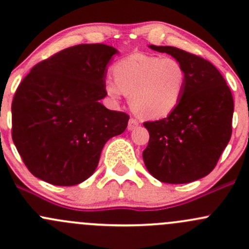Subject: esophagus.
Returning <instances> with one entry per match:
<instances>
[{"instance_id":"esophagus-1","label":"esophagus","mask_w":249,"mask_h":249,"mask_svg":"<svg viewBox=\"0 0 249 249\" xmlns=\"http://www.w3.org/2000/svg\"><path fill=\"white\" fill-rule=\"evenodd\" d=\"M137 126H139V122H137L136 119H134V118H131V119L129 120V124H127V129L134 130L136 129Z\"/></svg>"}]
</instances>
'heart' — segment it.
<instances>
[{
	"label": "heart",
	"instance_id": "b5f03b06",
	"mask_svg": "<svg viewBox=\"0 0 249 249\" xmlns=\"http://www.w3.org/2000/svg\"><path fill=\"white\" fill-rule=\"evenodd\" d=\"M114 80L105 85L107 95L130 97V107L141 118L160 119L178 107L187 85V71L175 57L135 53L113 67Z\"/></svg>",
	"mask_w": 249,
	"mask_h": 249
}]
</instances>
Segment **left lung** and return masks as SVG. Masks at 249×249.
<instances>
[{"label": "left lung", "instance_id": "1", "mask_svg": "<svg viewBox=\"0 0 249 249\" xmlns=\"http://www.w3.org/2000/svg\"><path fill=\"white\" fill-rule=\"evenodd\" d=\"M182 62L187 85L171 114L144 122L149 142L144 165L158 180L183 184L212 171L232 132L233 99L224 77L210 61L175 47L149 46Z\"/></svg>", "mask_w": 249, "mask_h": 249}]
</instances>
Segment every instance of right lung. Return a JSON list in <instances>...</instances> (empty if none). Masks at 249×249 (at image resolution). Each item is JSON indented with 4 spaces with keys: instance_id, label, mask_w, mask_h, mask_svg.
Masks as SVG:
<instances>
[{
    "instance_id": "obj_1",
    "label": "right lung",
    "mask_w": 249,
    "mask_h": 249,
    "mask_svg": "<svg viewBox=\"0 0 249 249\" xmlns=\"http://www.w3.org/2000/svg\"><path fill=\"white\" fill-rule=\"evenodd\" d=\"M117 49L78 44L32 67L12 102V139L25 166L54 185H76L94 173L110 137L129 114L107 109V64Z\"/></svg>"
}]
</instances>
